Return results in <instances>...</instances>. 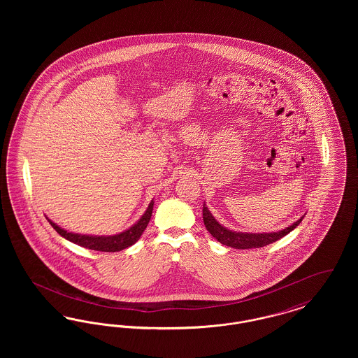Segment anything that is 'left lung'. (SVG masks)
Listing matches in <instances>:
<instances>
[{"mask_svg": "<svg viewBox=\"0 0 358 358\" xmlns=\"http://www.w3.org/2000/svg\"><path fill=\"white\" fill-rule=\"evenodd\" d=\"M303 217H301L298 222H294L287 228L279 231V232H271V234H244V232H234L222 227V224L215 220L209 209L204 205L203 208V220H204L205 228L208 232L220 241L224 245L236 248V250H248V248H260L264 245H268L273 241L286 236L294 228H296Z\"/></svg>", "mask_w": 358, "mask_h": 358, "instance_id": "obj_1", "label": "left lung"}]
</instances>
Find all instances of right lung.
<instances>
[{"label": "right lung", "instance_id": "obj_1", "mask_svg": "<svg viewBox=\"0 0 358 358\" xmlns=\"http://www.w3.org/2000/svg\"><path fill=\"white\" fill-rule=\"evenodd\" d=\"M153 205L154 203L152 201L149 204V208L146 209L145 215L131 228H129L127 231H124L122 234L114 235V236H90V235L72 234V232H67L66 229L60 228L50 219H48V222L51 224L52 228L60 236L67 238L69 241H72L80 247L94 250V251H101V252H117V251H122V250L133 245L138 241V238H141V235L143 234V231L146 229L148 224L150 222V217L153 213Z\"/></svg>", "mask_w": 358, "mask_h": 358}]
</instances>
